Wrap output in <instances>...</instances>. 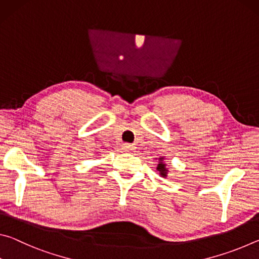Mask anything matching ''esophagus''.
Segmentation results:
<instances>
[{"label": "esophagus", "mask_w": 259, "mask_h": 259, "mask_svg": "<svg viewBox=\"0 0 259 259\" xmlns=\"http://www.w3.org/2000/svg\"><path fill=\"white\" fill-rule=\"evenodd\" d=\"M122 148H123L124 152H130V151L135 150V146L133 145V144L125 143V144H123V145H122Z\"/></svg>", "instance_id": "obj_1"}]
</instances>
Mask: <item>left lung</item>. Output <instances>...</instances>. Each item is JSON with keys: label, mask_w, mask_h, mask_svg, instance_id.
<instances>
[{"label": "left lung", "mask_w": 259, "mask_h": 259, "mask_svg": "<svg viewBox=\"0 0 259 259\" xmlns=\"http://www.w3.org/2000/svg\"><path fill=\"white\" fill-rule=\"evenodd\" d=\"M161 162L159 164H157V170H159L160 171V175L161 176H163V177H165L166 176V168H165V164L163 163V162H162V160H160Z\"/></svg>", "instance_id": "1"}]
</instances>
